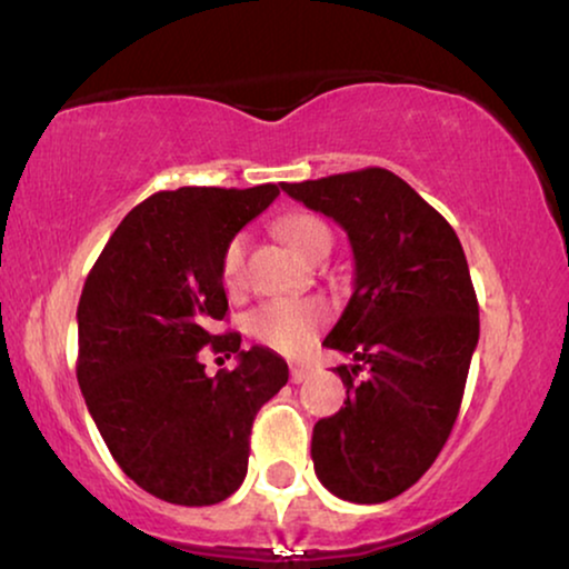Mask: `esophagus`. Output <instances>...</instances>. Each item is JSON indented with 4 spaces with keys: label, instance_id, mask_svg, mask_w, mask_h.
<instances>
[{
    "label": "esophagus",
    "instance_id": "obj_1",
    "mask_svg": "<svg viewBox=\"0 0 569 569\" xmlns=\"http://www.w3.org/2000/svg\"><path fill=\"white\" fill-rule=\"evenodd\" d=\"M308 376H311V368H306V366H292V371H290L292 383H302V381L308 379Z\"/></svg>",
    "mask_w": 569,
    "mask_h": 569
}]
</instances>
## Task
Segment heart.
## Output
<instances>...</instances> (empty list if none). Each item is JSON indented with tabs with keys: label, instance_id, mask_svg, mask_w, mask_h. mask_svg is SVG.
Masks as SVG:
<instances>
[{
	"label": "heart",
	"instance_id": "1",
	"mask_svg": "<svg viewBox=\"0 0 569 569\" xmlns=\"http://www.w3.org/2000/svg\"><path fill=\"white\" fill-rule=\"evenodd\" d=\"M274 230L302 258H316L321 250H329L331 246L329 227L319 217L306 211H292L279 217L274 221ZM246 234H234V238L227 240L224 250H221L219 274L221 282L230 287V290L240 287L242 274H246ZM327 316V302L316 298H279L263 302L256 311H250L246 319V329L263 348L282 352V356H298V352H302L313 342L316 331L323 327Z\"/></svg>",
	"mask_w": 569,
	"mask_h": 569
}]
</instances>
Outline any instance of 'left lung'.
Returning <instances> with one entry per match:
<instances>
[{"instance_id": "1", "label": "left lung", "mask_w": 569, "mask_h": 569, "mask_svg": "<svg viewBox=\"0 0 569 569\" xmlns=\"http://www.w3.org/2000/svg\"><path fill=\"white\" fill-rule=\"evenodd\" d=\"M282 190L342 224L356 256V292L323 339L356 366L335 368L348 400L313 426L316 476L339 499L379 505L431 468L460 412L478 345L468 261L449 221L389 169Z\"/></svg>"}]
</instances>
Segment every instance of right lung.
<instances>
[{
  "instance_id": "obj_1",
  "label": "right lung",
  "mask_w": 569,
  "mask_h": 569,
  "mask_svg": "<svg viewBox=\"0 0 569 569\" xmlns=\"http://www.w3.org/2000/svg\"><path fill=\"white\" fill-rule=\"evenodd\" d=\"M279 186L159 190L120 221L78 302V383L124 476L169 505L206 507L240 489L256 412L287 383L267 348L217 335L227 240ZM239 358L206 377L200 350Z\"/></svg>"
}]
</instances>
